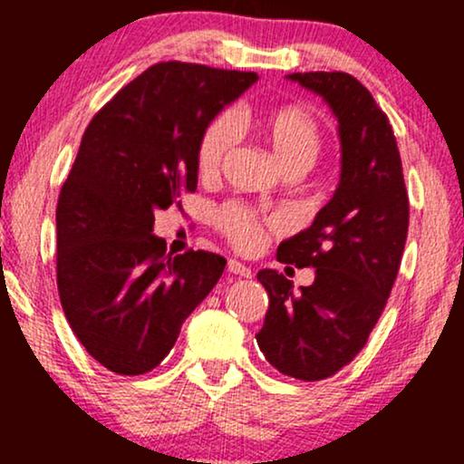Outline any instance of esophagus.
Returning a JSON list of instances; mask_svg holds the SVG:
<instances>
[{
	"mask_svg": "<svg viewBox=\"0 0 464 464\" xmlns=\"http://www.w3.org/2000/svg\"><path fill=\"white\" fill-rule=\"evenodd\" d=\"M227 270H228V273H231V275L244 276V279H248V276L253 275V273H250V268H248V266H244L242 262H237V259H228V264H227Z\"/></svg>",
	"mask_w": 464,
	"mask_h": 464,
	"instance_id": "34e87169",
	"label": "esophagus"
}]
</instances>
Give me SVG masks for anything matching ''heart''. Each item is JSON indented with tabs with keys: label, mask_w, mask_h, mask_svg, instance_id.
<instances>
[{
	"label": "heart",
	"mask_w": 464,
	"mask_h": 464,
	"mask_svg": "<svg viewBox=\"0 0 464 464\" xmlns=\"http://www.w3.org/2000/svg\"><path fill=\"white\" fill-rule=\"evenodd\" d=\"M253 130L266 141L287 174H301L310 169L321 154L323 135L318 121L310 111L296 104L275 106L253 115ZM236 143L233 121L227 113L216 115L200 132L196 148V165L202 179H214L222 169L227 154ZM216 225L233 246L250 250L259 244L264 220L248 207L225 205L216 216Z\"/></svg>",
	"instance_id": "1"
}]
</instances>
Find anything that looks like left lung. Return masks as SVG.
I'll return each instance as SVG.
<instances>
[{"mask_svg":"<svg viewBox=\"0 0 464 464\" xmlns=\"http://www.w3.org/2000/svg\"><path fill=\"white\" fill-rule=\"evenodd\" d=\"M318 93L338 120L340 183L312 227L276 248L281 264L316 268L295 292L276 270H259L268 312L257 344L276 371L303 382L332 377L369 340L395 284L408 236L401 157L384 111L344 72L287 76Z\"/></svg>","mask_w":464,"mask_h":464,"instance_id":"8db88e82","label":"left lung"}]
</instances>
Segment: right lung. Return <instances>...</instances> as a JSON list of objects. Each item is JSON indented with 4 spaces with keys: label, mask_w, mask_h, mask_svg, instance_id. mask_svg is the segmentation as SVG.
I'll list each match as a JSON object with an SVG mask.
<instances>
[{
    "label": "right lung",
    "mask_w": 464,
    "mask_h": 464,
    "mask_svg": "<svg viewBox=\"0 0 464 464\" xmlns=\"http://www.w3.org/2000/svg\"><path fill=\"white\" fill-rule=\"evenodd\" d=\"M253 72L159 63L95 113L56 207V284L69 327L104 369L161 364L180 324L214 290L227 259L165 253L154 211L196 191L200 132Z\"/></svg>",
    "instance_id": "right-lung-1"
}]
</instances>
